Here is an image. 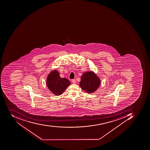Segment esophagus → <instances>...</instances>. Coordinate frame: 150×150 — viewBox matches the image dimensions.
Wrapping results in <instances>:
<instances>
[{
    "instance_id": "obj_1",
    "label": "esophagus",
    "mask_w": 150,
    "mask_h": 150,
    "mask_svg": "<svg viewBox=\"0 0 150 150\" xmlns=\"http://www.w3.org/2000/svg\"><path fill=\"white\" fill-rule=\"evenodd\" d=\"M72 82L74 84V83H76V80H75V79H72Z\"/></svg>"
}]
</instances>
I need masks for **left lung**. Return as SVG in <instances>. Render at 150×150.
Instances as JSON below:
<instances>
[{"mask_svg": "<svg viewBox=\"0 0 150 150\" xmlns=\"http://www.w3.org/2000/svg\"><path fill=\"white\" fill-rule=\"evenodd\" d=\"M81 79L80 87L83 91L89 94L96 91L100 84V78L92 71L84 73Z\"/></svg>", "mask_w": 150, "mask_h": 150, "instance_id": "1", "label": "left lung"}]
</instances>
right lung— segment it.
Returning <instances> with one entry per match:
<instances>
[{"label": "right lung", "mask_w": 150, "mask_h": 150, "mask_svg": "<svg viewBox=\"0 0 150 150\" xmlns=\"http://www.w3.org/2000/svg\"><path fill=\"white\" fill-rule=\"evenodd\" d=\"M46 84L49 90L53 94L59 96L70 85V82L67 79L60 78L58 71L54 70L48 75Z\"/></svg>", "instance_id": "1"}]
</instances>
